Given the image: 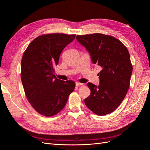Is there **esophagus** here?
<instances>
[{"instance_id":"1","label":"esophagus","mask_w":150,"mask_h":150,"mask_svg":"<svg viewBox=\"0 0 150 150\" xmlns=\"http://www.w3.org/2000/svg\"><path fill=\"white\" fill-rule=\"evenodd\" d=\"M83 84H82V83H78V82H77V83H76V86H82Z\"/></svg>"}]
</instances>
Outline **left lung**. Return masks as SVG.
I'll use <instances>...</instances> for the list:
<instances>
[{"label": "left lung", "instance_id": "obj_1", "mask_svg": "<svg viewBox=\"0 0 150 150\" xmlns=\"http://www.w3.org/2000/svg\"><path fill=\"white\" fill-rule=\"evenodd\" d=\"M76 39L89 52L94 64L102 67L99 86L88 83L91 90L84 103L99 116L114 111L126 96L133 71L128 49L120 40L102 34L78 35Z\"/></svg>", "mask_w": 150, "mask_h": 150}]
</instances>
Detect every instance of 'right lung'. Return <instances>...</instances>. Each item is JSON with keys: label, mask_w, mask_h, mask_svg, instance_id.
Listing matches in <instances>:
<instances>
[{"label": "right lung", "mask_w": 150, "mask_h": 150, "mask_svg": "<svg viewBox=\"0 0 150 150\" xmlns=\"http://www.w3.org/2000/svg\"><path fill=\"white\" fill-rule=\"evenodd\" d=\"M76 35L54 33L32 41L21 61V80L29 103L39 114L52 116L64 108L73 91V81H62L54 75L62 50Z\"/></svg>", "instance_id": "right-lung-1"}]
</instances>
